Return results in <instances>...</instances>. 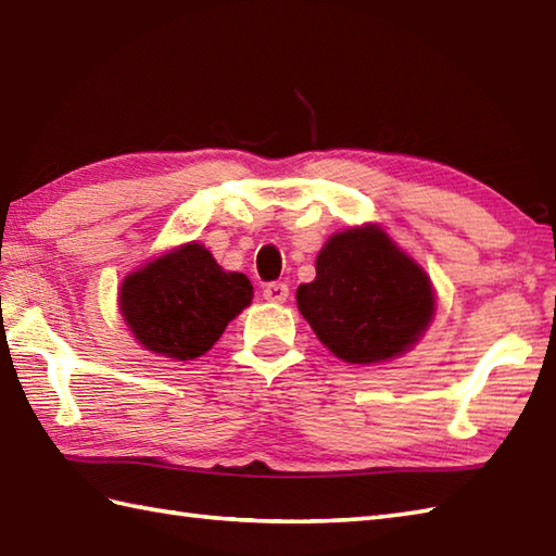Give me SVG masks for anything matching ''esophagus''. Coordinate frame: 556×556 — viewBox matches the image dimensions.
Listing matches in <instances>:
<instances>
[{
  "mask_svg": "<svg viewBox=\"0 0 556 556\" xmlns=\"http://www.w3.org/2000/svg\"><path fill=\"white\" fill-rule=\"evenodd\" d=\"M265 299L271 303H285L289 299V287L285 281H271V285L265 287Z\"/></svg>",
  "mask_w": 556,
  "mask_h": 556,
  "instance_id": "34e87169",
  "label": "esophagus"
}]
</instances>
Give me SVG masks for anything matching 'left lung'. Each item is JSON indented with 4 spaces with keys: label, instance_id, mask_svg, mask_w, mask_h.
Segmentation results:
<instances>
[{
    "label": "left lung",
    "instance_id": "left-lung-1",
    "mask_svg": "<svg viewBox=\"0 0 556 556\" xmlns=\"http://www.w3.org/2000/svg\"><path fill=\"white\" fill-rule=\"evenodd\" d=\"M315 269L317 277L296 291L299 311L341 361L394 358L432 320L430 279L375 224L334 233Z\"/></svg>",
    "mask_w": 556,
    "mask_h": 556
}]
</instances>
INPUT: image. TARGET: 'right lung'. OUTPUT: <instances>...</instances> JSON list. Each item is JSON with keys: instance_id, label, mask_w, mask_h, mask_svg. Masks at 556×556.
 <instances>
[{"instance_id": "1", "label": "right lung", "mask_w": 556, "mask_h": 556, "mask_svg": "<svg viewBox=\"0 0 556 556\" xmlns=\"http://www.w3.org/2000/svg\"><path fill=\"white\" fill-rule=\"evenodd\" d=\"M251 299L248 277L224 271L200 243L152 260L122 285V313L136 339L176 361H193L215 346Z\"/></svg>"}]
</instances>
